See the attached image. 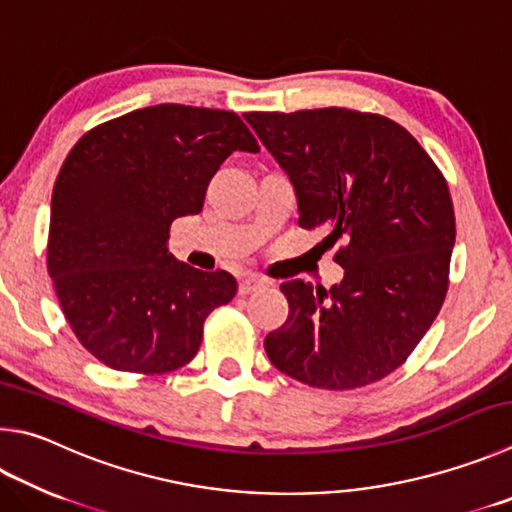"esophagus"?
<instances>
[{"mask_svg":"<svg viewBox=\"0 0 512 512\" xmlns=\"http://www.w3.org/2000/svg\"><path fill=\"white\" fill-rule=\"evenodd\" d=\"M262 286H264V280H259V277H255V275H246V277H241V280H239V293L241 295L255 293Z\"/></svg>","mask_w":512,"mask_h":512,"instance_id":"34e87169","label":"esophagus"}]
</instances>
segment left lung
Returning <instances> with one entry per match:
<instances>
[{"label": "left lung", "mask_w": 512, "mask_h": 512, "mask_svg": "<svg viewBox=\"0 0 512 512\" xmlns=\"http://www.w3.org/2000/svg\"><path fill=\"white\" fill-rule=\"evenodd\" d=\"M244 118L295 185L306 230L340 241L345 280L284 282L264 347L282 374L331 392L378 383L432 327L450 286L454 208L443 172L394 120L347 107Z\"/></svg>", "instance_id": "obj_1"}]
</instances>
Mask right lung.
<instances>
[{
	"label": "right lung",
	"mask_w": 512,
	"mask_h": 512,
	"mask_svg": "<svg viewBox=\"0 0 512 512\" xmlns=\"http://www.w3.org/2000/svg\"><path fill=\"white\" fill-rule=\"evenodd\" d=\"M259 152L235 111L165 105L100 123L71 147L51 197L46 268L71 331L116 371L159 376L197 356L203 322L237 293L226 271L167 253L232 152Z\"/></svg>",
	"instance_id": "obj_1"
}]
</instances>
